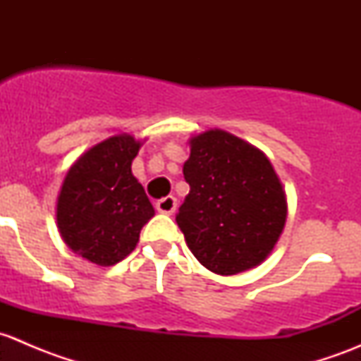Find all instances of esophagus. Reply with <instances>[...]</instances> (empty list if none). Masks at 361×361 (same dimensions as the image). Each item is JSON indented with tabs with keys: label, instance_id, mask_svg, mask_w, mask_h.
Instances as JSON below:
<instances>
[{
	"label": "esophagus",
	"instance_id": "esophagus-1",
	"mask_svg": "<svg viewBox=\"0 0 361 361\" xmlns=\"http://www.w3.org/2000/svg\"><path fill=\"white\" fill-rule=\"evenodd\" d=\"M176 199L173 197V195H167V197L160 199V201H157V204H155V207H157L159 213H164V214H173L174 211H176Z\"/></svg>",
	"mask_w": 361,
	"mask_h": 361
}]
</instances>
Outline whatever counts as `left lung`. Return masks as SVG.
<instances>
[{"instance_id": "left-lung-1", "label": "left lung", "mask_w": 361, "mask_h": 361, "mask_svg": "<svg viewBox=\"0 0 361 361\" xmlns=\"http://www.w3.org/2000/svg\"><path fill=\"white\" fill-rule=\"evenodd\" d=\"M183 174L190 192L176 221L194 257L221 276L264 262L286 220L285 190L269 159L225 130H206L192 137Z\"/></svg>"}]
</instances>
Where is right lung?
I'll use <instances>...</instances> for the list:
<instances>
[{"label":"right lung","mask_w":361,"mask_h":361,"mask_svg":"<svg viewBox=\"0 0 361 361\" xmlns=\"http://www.w3.org/2000/svg\"><path fill=\"white\" fill-rule=\"evenodd\" d=\"M140 147L129 134L113 136L82 155L64 178L57 227L69 248L92 264L123 260L155 214L130 171Z\"/></svg>","instance_id":"1"}]
</instances>
